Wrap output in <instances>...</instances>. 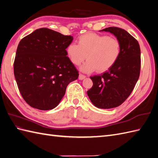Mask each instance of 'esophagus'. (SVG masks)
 Masks as SVG:
<instances>
[{"mask_svg":"<svg viewBox=\"0 0 158 158\" xmlns=\"http://www.w3.org/2000/svg\"><path fill=\"white\" fill-rule=\"evenodd\" d=\"M85 77H86L85 75H82V74H79V80H83V79H85Z\"/></svg>","mask_w":158,"mask_h":158,"instance_id":"esophagus-1","label":"esophagus"}]
</instances>
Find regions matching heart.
<instances>
[{"instance_id":"heart-1","label":"heart","mask_w":158,"mask_h":158,"mask_svg":"<svg viewBox=\"0 0 158 158\" xmlns=\"http://www.w3.org/2000/svg\"><path fill=\"white\" fill-rule=\"evenodd\" d=\"M78 44L71 43L66 52L69 60L75 65H79L85 60L81 70L87 73L97 71L104 73L113 67L121 54V44L118 39L88 32L81 35Z\"/></svg>"}]
</instances>
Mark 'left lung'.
Here are the masks:
<instances>
[{"label": "left lung", "instance_id": "8db88e82", "mask_svg": "<svg viewBox=\"0 0 158 158\" xmlns=\"http://www.w3.org/2000/svg\"><path fill=\"white\" fill-rule=\"evenodd\" d=\"M101 31L116 36L121 44V54L108 71L91 77L93 86L87 94L97 108L110 109L122 104L133 91L140 75L141 50L137 40L123 29L110 27Z\"/></svg>", "mask_w": 158, "mask_h": 158}]
</instances>
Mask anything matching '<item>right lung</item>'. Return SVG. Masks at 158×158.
Returning <instances> with one entry per match:
<instances>
[{
	"mask_svg": "<svg viewBox=\"0 0 158 158\" xmlns=\"http://www.w3.org/2000/svg\"><path fill=\"white\" fill-rule=\"evenodd\" d=\"M73 36L40 28L22 39L14 61V75L22 97L31 107L49 110L58 105L78 71L67 56Z\"/></svg>",
	"mask_w": 158,
	"mask_h": 158,
	"instance_id": "obj_1",
	"label": "right lung"
}]
</instances>
